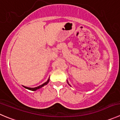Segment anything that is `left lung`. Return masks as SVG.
<instances>
[{"mask_svg":"<svg viewBox=\"0 0 120 120\" xmlns=\"http://www.w3.org/2000/svg\"><path fill=\"white\" fill-rule=\"evenodd\" d=\"M67 83H68V85H69V86H70V84H69V83H68V81H67Z\"/></svg>","mask_w":120,"mask_h":120,"instance_id":"left-lung-1","label":"left lung"}]
</instances>
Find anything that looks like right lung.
Returning a JSON list of instances; mask_svg holds the SVG:
<instances>
[{"label":"right lung","instance_id":"add662e5","mask_svg":"<svg viewBox=\"0 0 120 120\" xmlns=\"http://www.w3.org/2000/svg\"><path fill=\"white\" fill-rule=\"evenodd\" d=\"M49 81H50V77L49 78L48 80H47V81H46V82H45V83H43V84L40 85V86H38V87H34V88H31V87H26V86H23L24 87V88H26V89L29 90H31V91H36V90H37L39 89V88H41V87H42L45 86V85H47V84L49 83Z\"/></svg>","mask_w":120,"mask_h":120}]
</instances>
